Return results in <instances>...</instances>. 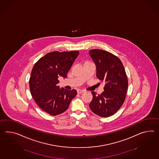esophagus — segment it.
<instances>
[{"mask_svg":"<svg viewBox=\"0 0 159 159\" xmlns=\"http://www.w3.org/2000/svg\"><path fill=\"white\" fill-rule=\"evenodd\" d=\"M84 91H85L84 90H83V89H78V91H77V92H78V93H83V92H84Z\"/></svg>","mask_w":159,"mask_h":159,"instance_id":"obj_1","label":"esophagus"}]
</instances>
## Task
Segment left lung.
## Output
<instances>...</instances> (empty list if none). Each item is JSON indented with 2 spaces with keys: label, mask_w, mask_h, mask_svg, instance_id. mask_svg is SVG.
Here are the masks:
<instances>
[{
  "label": "left lung",
  "mask_w": 159,
  "mask_h": 159,
  "mask_svg": "<svg viewBox=\"0 0 159 159\" xmlns=\"http://www.w3.org/2000/svg\"><path fill=\"white\" fill-rule=\"evenodd\" d=\"M89 53L97 66V78L106 83L101 94L91 92L93 98L89 107L98 116L108 117L114 114L124 103L128 78L122 62L116 56L101 49L90 50Z\"/></svg>",
  "instance_id": "left-lung-1"
}]
</instances>
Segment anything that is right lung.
Returning <instances> with one entry per match:
<instances>
[{
	"label": "right lung",
	"mask_w": 159,
	"mask_h": 159,
	"mask_svg": "<svg viewBox=\"0 0 159 159\" xmlns=\"http://www.w3.org/2000/svg\"><path fill=\"white\" fill-rule=\"evenodd\" d=\"M79 53L78 51L52 52L33 66L29 79L31 96L39 107L51 116L64 112L77 94L75 89H60L57 84L59 76L66 78Z\"/></svg>",
	"instance_id": "1"
}]
</instances>
